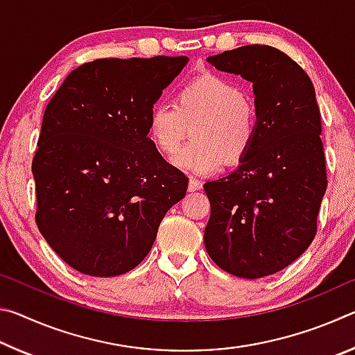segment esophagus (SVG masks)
I'll return each mask as SVG.
<instances>
[{"instance_id": "obj_1", "label": "esophagus", "mask_w": 355, "mask_h": 355, "mask_svg": "<svg viewBox=\"0 0 355 355\" xmlns=\"http://www.w3.org/2000/svg\"><path fill=\"white\" fill-rule=\"evenodd\" d=\"M188 189H189L191 192H194V191H199V189H202V182H200V180H197L196 177H189V184H188Z\"/></svg>"}]
</instances>
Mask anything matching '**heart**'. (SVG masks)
Masks as SVG:
<instances>
[{
  "mask_svg": "<svg viewBox=\"0 0 355 355\" xmlns=\"http://www.w3.org/2000/svg\"><path fill=\"white\" fill-rule=\"evenodd\" d=\"M195 122L193 141L178 148L185 123ZM255 101L235 83L202 73L178 89L175 103L159 101L150 110L147 136L153 147L172 156V164L194 173H211L222 164L235 166L254 147L258 135Z\"/></svg>",
  "mask_w": 355,
  "mask_h": 355,
  "instance_id": "1",
  "label": "heart"
}]
</instances>
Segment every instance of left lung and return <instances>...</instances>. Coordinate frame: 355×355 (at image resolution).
Returning a JSON list of instances; mask_svg holds the SVG:
<instances>
[{
    "instance_id": "left-lung-1",
    "label": "left lung",
    "mask_w": 355,
    "mask_h": 355,
    "mask_svg": "<svg viewBox=\"0 0 355 355\" xmlns=\"http://www.w3.org/2000/svg\"><path fill=\"white\" fill-rule=\"evenodd\" d=\"M207 61L254 86L258 135L235 172L203 184L205 249L228 274L260 279L309 249L327 188L321 112L309 75L284 51L245 45Z\"/></svg>"
}]
</instances>
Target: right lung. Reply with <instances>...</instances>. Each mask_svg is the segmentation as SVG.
<instances>
[{
    "mask_svg": "<svg viewBox=\"0 0 355 355\" xmlns=\"http://www.w3.org/2000/svg\"><path fill=\"white\" fill-rule=\"evenodd\" d=\"M186 56L105 58L65 78L42 120L33 159L45 241L76 271L116 277L152 249L188 177L147 136L150 110Z\"/></svg>",
    "mask_w": 355,
    "mask_h": 355,
    "instance_id": "obj_1",
    "label": "right lung"
}]
</instances>
